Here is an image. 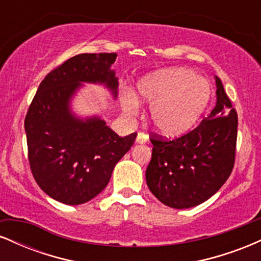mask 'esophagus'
<instances>
[{"label":"esophagus","instance_id":"obj_1","mask_svg":"<svg viewBox=\"0 0 261 261\" xmlns=\"http://www.w3.org/2000/svg\"><path fill=\"white\" fill-rule=\"evenodd\" d=\"M148 141V135L145 133H139L136 137V142L137 143H146Z\"/></svg>","mask_w":261,"mask_h":261}]
</instances>
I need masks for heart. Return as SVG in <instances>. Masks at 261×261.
Returning a JSON list of instances; mask_svg holds the SVG:
<instances>
[{
	"instance_id": "heart-1",
	"label": "heart",
	"mask_w": 261,
	"mask_h": 261,
	"mask_svg": "<svg viewBox=\"0 0 261 261\" xmlns=\"http://www.w3.org/2000/svg\"><path fill=\"white\" fill-rule=\"evenodd\" d=\"M212 97L211 85L203 77L185 68H167L143 77L137 87V98L152 104L149 118L155 130L176 137L190 131L201 119ZM134 98L124 101V109L134 113Z\"/></svg>"
}]
</instances>
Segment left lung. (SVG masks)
I'll return each instance as SVG.
<instances>
[{"instance_id": "obj_1", "label": "left lung", "mask_w": 261, "mask_h": 261, "mask_svg": "<svg viewBox=\"0 0 261 261\" xmlns=\"http://www.w3.org/2000/svg\"><path fill=\"white\" fill-rule=\"evenodd\" d=\"M217 101L211 114L176 139L152 134L146 181L152 194L173 208L197 206L216 194L232 173L238 116L216 77Z\"/></svg>"}]
</instances>
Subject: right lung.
<instances>
[{
  "mask_svg": "<svg viewBox=\"0 0 261 261\" xmlns=\"http://www.w3.org/2000/svg\"><path fill=\"white\" fill-rule=\"evenodd\" d=\"M116 56L68 59L46 74L29 106L24 127L32 174L45 194L62 203L80 205L101 193L137 136L120 137L97 116L81 120L70 110L81 82L104 83L116 97L118 79L112 70Z\"/></svg>",
  "mask_w": 261,
  "mask_h": 261,
  "instance_id": "1",
  "label": "right lung"
}]
</instances>
